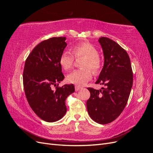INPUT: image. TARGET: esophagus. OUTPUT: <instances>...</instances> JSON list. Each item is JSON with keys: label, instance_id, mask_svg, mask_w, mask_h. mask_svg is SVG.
I'll return each mask as SVG.
<instances>
[{"label": "esophagus", "instance_id": "esophagus-1", "mask_svg": "<svg viewBox=\"0 0 153 153\" xmlns=\"http://www.w3.org/2000/svg\"><path fill=\"white\" fill-rule=\"evenodd\" d=\"M75 91H80L81 89H82V87H80V86H78V85H75Z\"/></svg>", "mask_w": 153, "mask_h": 153}]
</instances>
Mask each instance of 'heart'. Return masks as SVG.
Segmentation results:
<instances>
[{
	"label": "heart",
	"mask_w": 153,
	"mask_h": 153,
	"mask_svg": "<svg viewBox=\"0 0 153 153\" xmlns=\"http://www.w3.org/2000/svg\"><path fill=\"white\" fill-rule=\"evenodd\" d=\"M71 50L76 57H84L81 66L84 68L76 69L67 76L69 83L78 85L85 84L92 78V71L98 72L101 66V59L98 56V51L94 45L89 42H80L74 45ZM74 57L69 51H64L59 58V64L62 69L68 71L73 65Z\"/></svg>",
	"instance_id": "b5f03b06"
}]
</instances>
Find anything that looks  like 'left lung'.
<instances>
[{
  "instance_id": "left-lung-1",
  "label": "left lung",
  "mask_w": 153,
  "mask_h": 153,
  "mask_svg": "<svg viewBox=\"0 0 153 153\" xmlns=\"http://www.w3.org/2000/svg\"><path fill=\"white\" fill-rule=\"evenodd\" d=\"M104 55V66L96 84L101 90L88 87L91 96L87 101L88 114L96 123L112 122L126 106L133 85V71L126 51L106 37L98 40Z\"/></svg>"
}]
</instances>
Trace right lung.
<instances>
[{
    "label": "right lung",
    "mask_w": 153,
    "mask_h": 153,
    "mask_svg": "<svg viewBox=\"0 0 153 153\" xmlns=\"http://www.w3.org/2000/svg\"><path fill=\"white\" fill-rule=\"evenodd\" d=\"M66 37L39 43L27 58L23 73L26 98L34 113L45 121H57L65 115V101L75 91L73 84L58 87L64 76L59 58L67 46ZM57 85L56 89L52 86Z\"/></svg>",
    "instance_id": "1"
}]
</instances>
